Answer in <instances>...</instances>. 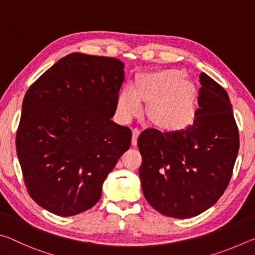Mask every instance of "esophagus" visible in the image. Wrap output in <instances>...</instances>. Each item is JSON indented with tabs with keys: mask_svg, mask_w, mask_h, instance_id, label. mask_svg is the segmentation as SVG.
Instances as JSON below:
<instances>
[{
	"mask_svg": "<svg viewBox=\"0 0 255 255\" xmlns=\"http://www.w3.org/2000/svg\"><path fill=\"white\" fill-rule=\"evenodd\" d=\"M140 130L138 128H133L132 129V138H131V143L133 146H136L137 144V139H138V136H139Z\"/></svg>",
	"mask_w": 255,
	"mask_h": 255,
	"instance_id": "1",
	"label": "esophagus"
}]
</instances>
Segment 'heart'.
I'll use <instances>...</instances> for the list:
<instances>
[{
	"mask_svg": "<svg viewBox=\"0 0 255 255\" xmlns=\"http://www.w3.org/2000/svg\"><path fill=\"white\" fill-rule=\"evenodd\" d=\"M196 85L183 79L176 70L152 73L141 77L137 90L125 88L118 98V112L125 120L141 114V98L149 102L147 117L164 130H179L187 127L195 117Z\"/></svg>",
	"mask_w": 255,
	"mask_h": 255,
	"instance_id": "obj_1",
	"label": "heart"
}]
</instances>
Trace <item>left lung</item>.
I'll list each match as a JSON object with an SVG mask.
<instances>
[{
	"instance_id": "left-lung-1",
	"label": "left lung",
	"mask_w": 255,
	"mask_h": 255,
	"mask_svg": "<svg viewBox=\"0 0 255 255\" xmlns=\"http://www.w3.org/2000/svg\"><path fill=\"white\" fill-rule=\"evenodd\" d=\"M200 84L199 108L191 125L169 132L146 129L137 141L145 199L173 218L195 217L218 201L240 148L227 92L206 73L200 74Z\"/></svg>"
}]
</instances>
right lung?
Returning <instances> with one entry per match:
<instances>
[{"label": "right lung", "mask_w": 255, "mask_h": 255, "mask_svg": "<svg viewBox=\"0 0 255 255\" xmlns=\"http://www.w3.org/2000/svg\"><path fill=\"white\" fill-rule=\"evenodd\" d=\"M117 58L73 53L30 86L16 153L30 197L62 217L83 213L129 149L131 130L114 123L125 80Z\"/></svg>", "instance_id": "add662e5"}]
</instances>
